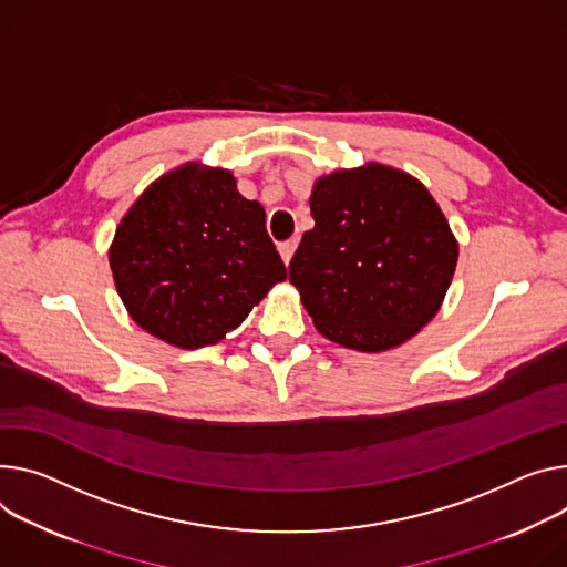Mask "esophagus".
Listing matches in <instances>:
<instances>
[{"instance_id":"esophagus-1","label":"esophagus","mask_w":567,"mask_h":567,"mask_svg":"<svg viewBox=\"0 0 567 567\" xmlns=\"http://www.w3.org/2000/svg\"><path fill=\"white\" fill-rule=\"evenodd\" d=\"M296 248H298V239H289V241L280 244V257H282V262H285V265H289V262H291V257H293Z\"/></svg>"}]
</instances>
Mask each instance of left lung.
Here are the masks:
<instances>
[{
	"label": "left lung",
	"mask_w": 567,
	"mask_h": 567,
	"mask_svg": "<svg viewBox=\"0 0 567 567\" xmlns=\"http://www.w3.org/2000/svg\"><path fill=\"white\" fill-rule=\"evenodd\" d=\"M307 230L289 280L330 341L384 352L416 337L441 310L458 241L427 187L367 163L315 181Z\"/></svg>",
	"instance_id": "obj_1"
}]
</instances>
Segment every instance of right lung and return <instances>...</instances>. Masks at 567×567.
I'll return each mask as SVG.
<instances>
[{
    "instance_id": "obj_1",
    "label": "right lung",
    "mask_w": 567,
    "mask_h": 567,
    "mask_svg": "<svg viewBox=\"0 0 567 567\" xmlns=\"http://www.w3.org/2000/svg\"><path fill=\"white\" fill-rule=\"evenodd\" d=\"M109 262L128 317L194 350L241 326L287 278L257 200L230 169L185 163L153 181L122 217Z\"/></svg>"
}]
</instances>
